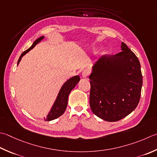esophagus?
I'll list each match as a JSON object with an SVG mask.
<instances>
[{
    "label": "esophagus",
    "instance_id": "34e87169",
    "mask_svg": "<svg viewBox=\"0 0 157 157\" xmlns=\"http://www.w3.org/2000/svg\"><path fill=\"white\" fill-rule=\"evenodd\" d=\"M90 75V71H89L88 69H84V71H82V75L83 78H87V77Z\"/></svg>",
    "mask_w": 157,
    "mask_h": 157
}]
</instances>
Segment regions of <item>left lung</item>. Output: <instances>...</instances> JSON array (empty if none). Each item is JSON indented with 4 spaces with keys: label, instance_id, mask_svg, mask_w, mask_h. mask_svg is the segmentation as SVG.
I'll return each instance as SVG.
<instances>
[{
    "label": "left lung",
    "instance_id": "obj_1",
    "mask_svg": "<svg viewBox=\"0 0 157 157\" xmlns=\"http://www.w3.org/2000/svg\"><path fill=\"white\" fill-rule=\"evenodd\" d=\"M89 79L90 106L99 118L118 121L137 107L142 86L141 66L124 43L121 52L104 55L95 63Z\"/></svg>",
    "mask_w": 157,
    "mask_h": 157
}]
</instances>
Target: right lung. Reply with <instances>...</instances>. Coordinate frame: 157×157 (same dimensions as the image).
I'll list each match as a JSON object with an SVG mask.
<instances>
[{
	"instance_id": "1",
	"label": "right lung",
	"mask_w": 157,
	"mask_h": 157,
	"mask_svg": "<svg viewBox=\"0 0 157 157\" xmlns=\"http://www.w3.org/2000/svg\"><path fill=\"white\" fill-rule=\"evenodd\" d=\"M44 38V36H42L41 37H39L36 40H35L33 44V45H31V47L29 48L26 51H24L23 53L21 54V56L17 61V65L18 64L20 63L21 58H22L26 53H28V52H29L30 50H32V49L35 47L36 44H39V43L41 41V40H43ZM79 80H80L79 76L75 75L69 79L68 80H67L63 85V86L61 87L59 93H58L57 98L56 101H55L53 106L52 107L51 110L47 116V118H44L45 121H52V120L56 119L63 114L67 108V103H68V97L70 92L75 88V86L79 82Z\"/></svg>"
}]
</instances>
